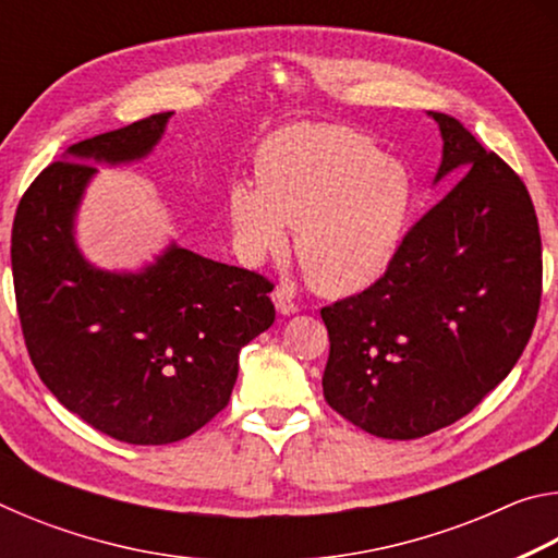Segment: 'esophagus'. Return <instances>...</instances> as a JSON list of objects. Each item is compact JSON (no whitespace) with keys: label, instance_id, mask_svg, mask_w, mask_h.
Here are the masks:
<instances>
[{"label":"esophagus","instance_id":"obj_1","mask_svg":"<svg viewBox=\"0 0 558 558\" xmlns=\"http://www.w3.org/2000/svg\"><path fill=\"white\" fill-rule=\"evenodd\" d=\"M272 302H276V310L280 315H295L298 313V305L292 302V295L286 288L272 290Z\"/></svg>","mask_w":558,"mask_h":558}]
</instances>
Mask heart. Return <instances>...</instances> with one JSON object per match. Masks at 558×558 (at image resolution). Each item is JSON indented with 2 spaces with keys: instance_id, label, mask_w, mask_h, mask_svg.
<instances>
[{
  "instance_id": "obj_1",
  "label": "heart",
  "mask_w": 558,
  "mask_h": 558,
  "mask_svg": "<svg viewBox=\"0 0 558 558\" xmlns=\"http://www.w3.org/2000/svg\"><path fill=\"white\" fill-rule=\"evenodd\" d=\"M415 184L409 167L386 159L369 137L344 128H292L258 153V184L226 194L233 245L260 266L288 248L313 288L329 298L356 295L386 276L409 231Z\"/></svg>"
}]
</instances>
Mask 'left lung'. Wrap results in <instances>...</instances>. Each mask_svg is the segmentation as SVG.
<instances>
[{"label": "left lung", "instance_id": "obj_1", "mask_svg": "<svg viewBox=\"0 0 558 558\" xmlns=\"http://www.w3.org/2000/svg\"><path fill=\"white\" fill-rule=\"evenodd\" d=\"M433 182H460L405 233L372 288L323 307L325 401L376 438L411 440L468 415L512 372L542 300V235L526 186L462 122Z\"/></svg>", "mask_w": 558, "mask_h": 558}]
</instances>
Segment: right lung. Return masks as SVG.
Wrapping results in <instances>:
<instances>
[{"instance_id":"obj_1","label":"right lung","mask_w":558,"mask_h":558,"mask_svg":"<svg viewBox=\"0 0 558 558\" xmlns=\"http://www.w3.org/2000/svg\"><path fill=\"white\" fill-rule=\"evenodd\" d=\"M174 112L75 143L34 179L12 229L32 364L71 413L132 446H167L231 399L241 349L272 325L270 282L174 241L140 270H102L75 243L96 165L145 159Z\"/></svg>"}]
</instances>
